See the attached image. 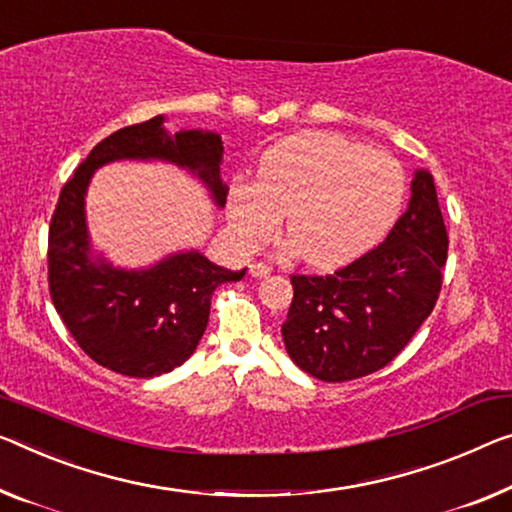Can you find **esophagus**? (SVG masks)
<instances>
[{
  "label": "esophagus",
  "instance_id": "1",
  "mask_svg": "<svg viewBox=\"0 0 512 512\" xmlns=\"http://www.w3.org/2000/svg\"><path fill=\"white\" fill-rule=\"evenodd\" d=\"M249 274L254 279H263V277H267V274H272V267L265 265V263H251L249 265Z\"/></svg>",
  "mask_w": 512,
  "mask_h": 512
}]
</instances>
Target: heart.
Instances as JSON below:
<instances>
[{
	"mask_svg": "<svg viewBox=\"0 0 512 512\" xmlns=\"http://www.w3.org/2000/svg\"><path fill=\"white\" fill-rule=\"evenodd\" d=\"M405 199V174L391 155L332 132H302L267 148L256 183H235L226 217L242 249L274 238L286 215V254L336 270L389 233Z\"/></svg>",
	"mask_w": 512,
	"mask_h": 512,
	"instance_id": "b5f03b06",
	"label": "heart"
}]
</instances>
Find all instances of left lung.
<instances>
[{
    "mask_svg": "<svg viewBox=\"0 0 512 512\" xmlns=\"http://www.w3.org/2000/svg\"><path fill=\"white\" fill-rule=\"evenodd\" d=\"M410 192L382 245L327 277H290L283 343L290 359L322 382L380 371L432 313L448 235L430 171H414Z\"/></svg>",
    "mask_w": 512,
    "mask_h": 512,
    "instance_id": "1",
    "label": "left lung"
}]
</instances>
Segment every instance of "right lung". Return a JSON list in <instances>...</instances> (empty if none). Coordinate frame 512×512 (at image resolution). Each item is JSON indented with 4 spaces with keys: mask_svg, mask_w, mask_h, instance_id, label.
Returning <instances> with one entry per match:
<instances>
[{
    "mask_svg": "<svg viewBox=\"0 0 512 512\" xmlns=\"http://www.w3.org/2000/svg\"><path fill=\"white\" fill-rule=\"evenodd\" d=\"M164 116L128 125L102 139L59 194L47 240V272L54 309L77 345L96 364L128 377L174 371L194 355L210 316V297L231 272L201 251L183 249L148 267H119L93 251L86 224V192L100 167L121 160L167 162L185 169L224 208L229 187L219 167L224 141L212 130L171 135Z\"/></svg>",
    "mask_w": 512,
    "mask_h": 512,
    "instance_id": "obj_1",
    "label": "right lung"
}]
</instances>
